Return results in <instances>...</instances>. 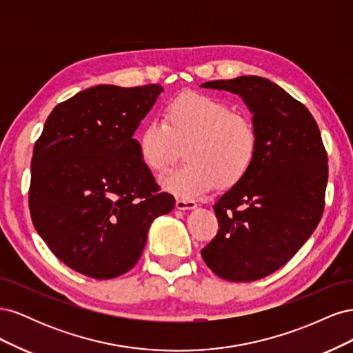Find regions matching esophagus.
<instances>
[{
  "label": "esophagus",
  "instance_id": "esophagus-1",
  "mask_svg": "<svg viewBox=\"0 0 353 353\" xmlns=\"http://www.w3.org/2000/svg\"><path fill=\"white\" fill-rule=\"evenodd\" d=\"M197 205L194 200H190V199H178L176 200V209L181 210H185V209H194Z\"/></svg>",
  "mask_w": 353,
  "mask_h": 353
}]
</instances>
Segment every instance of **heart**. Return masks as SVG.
I'll return each mask as SVG.
<instances>
[{"label": "heart", "instance_id": "obj_1", "mask_svg": "<svg viewBox=\"0 0 353 353\" xmlns=\"http://www.w3.org/2000/svg\"><path fill=\"white\" fill-rule=\"evenodd\" d=\"M185 148L188 163L168 174L163 187L181 197L205 194L213 187H232L249 174L258 154V131L248 116L227 101L187 92L170 100L162 119H153L138 137L143 163L163 174Z\"/></svg>", "mask_w": 353, "mask_h": 353}]
</instances>
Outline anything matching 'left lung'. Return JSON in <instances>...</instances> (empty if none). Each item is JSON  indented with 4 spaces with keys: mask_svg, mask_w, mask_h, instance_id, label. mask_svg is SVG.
<instances>
[{
    "mask_svg": "<svg viewBox=\"0 0 353 353\" xmlns=\"http://www.w3.org/2000/svg\"><path fill=\"white\" fill-rule=\"evenodd\" d=\"M201 87L239 94L259 140L249 174L213 205L219 230L201 258L223 280H261L290 261L321 221L327 150L311 112L271 81L240 77Z\"/></svg>",
    "mask_w": 353,
    "mask_h": 353,
    "instance_id": "obj_1",
    "label": "left lung"
}]
</instances>
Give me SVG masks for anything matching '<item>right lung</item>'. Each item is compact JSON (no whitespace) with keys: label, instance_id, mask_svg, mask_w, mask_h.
Returning <instances> with one entry per match:
<instances>
[{"label":"right lung","instance_id":"1","mask_svg":"<svg viewBox=\"0 0 353 353\" xmlns=\"http://www.w3.org/2000/svg\"><path fill=\"white\" fill-rule=\"evenodd\" d=\"M163 88L97 85L57 104L35 141L29 210L73 271L109 280L140 259L148 227L175 206L140 157L138 125Z\"/></svg>","mask_w":353,"mask_h":353}]
</instances>
